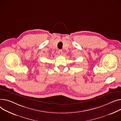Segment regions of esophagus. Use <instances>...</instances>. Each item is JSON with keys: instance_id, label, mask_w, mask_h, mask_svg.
<instances>
[{"instance_id": "obj_1", "label": "esophagus", "mask_w": 121, "mask_h": 121, "mask_svg": "<svg viewBox=\"0 0 121 121\" xmlns=\"http://www.w3.org/2000/svg\"><path fill=\"white\" fill-rule=\"evenodd\" d=\"M58 53L59 55H62L63 54V51L62 50H59L58 51Z\"/></svg>"}]
</instances>
